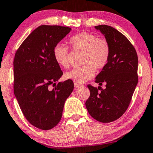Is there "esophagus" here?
<instances>
[{
	"label": "esophagus",
	"mask_w": 153,
	"mask_h": 153,
	"mask_svg": "<svg viewBox=\"0 0 153 153\" xmlns=\"http://www.w3.org/2000/svg\"><path fill=\"white\" fill-rule=\"evenodd\" d=\"M81 86V85H79L78 83H74V88H80Z\"/></svg>",
	"instance_id": "esophagus-1"
}]
</instances>
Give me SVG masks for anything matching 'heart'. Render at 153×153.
<instances>
[{
	"instance_id": "1",
	"label": "heart",
	"mask_w": 153,
	"mask_h": 153,
	"mask_svg": "<svg viewBox=\"0 0 153 153\" xmlns=\"http://www.w3.org/2000/svg\"><path fill=\"white\" fill-rule=\"evenodd\" d=\"M69 42L74 49L84 52L83 64L85 66L74 68L65 74V78L76 83H83L95 75V68L100 70L107 64L110 47L107 41L98 38L92 33L83 32L71 37ZM53 57L60 66L68 68L70 65L69 49L63 44H58L53 49Z\"/></svg>"
}]
</instances>
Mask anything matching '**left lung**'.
I'll list each match as a JSON object with an SVG mask.
<instances>
[{"instance_id": "left-lung-1", "label": "left lung", "mask_w": 153, "mask_h": 153, "mask_svg": "<svg viewBox=\"0 0 153 153\" xmlns=\"http://www.w3.org/2000/svg\"><path fill=\"white\" fill-rule=\"evenodd\" d=\"M95 28L104 35L110 54L107 64L95 77V82L100 85L104 83L106 88L88 85L91 95L85 106L94 119L111 123L122 116L130 103L138 83V56L128 39L116 29L107 25Z\"/></svg>"}]
</instances>
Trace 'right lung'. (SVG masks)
<instances>
[{
  "mask_svg": "<svg viewBox=\"0 0 153 153\" xmlns=\"http://www.w3.org/2000/svg\"><path fill=\"white\" fill-rule=\"evenodd\" d=\"M72 29L42 25L19 48L14 60V93L27 120L38 129L53 128L62 118L65 102L74 89L72 80L56 84L62 75L53 49ZM53 85L54 88L48 86Z\"/></svg>",
  "mask_w": 153,
  "mask_h": 153,
  "instance_id": "obj_1",
  "label": "right lung"
}]
</instances>
